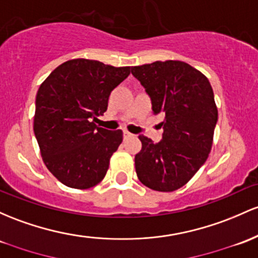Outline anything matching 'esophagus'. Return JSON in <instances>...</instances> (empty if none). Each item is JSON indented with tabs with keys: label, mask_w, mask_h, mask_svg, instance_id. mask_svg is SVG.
<instances>
[{
	"label": "esophagus",
	"mask_w": 258,
	"mask_h": 258,
	"mask_svg": "<svg viewBox=\"0 0 258 258\" xmlns=\"http://www.w3.org/2000/svg\"><path fill=\"white\" fill-rule=\"evenodd\" d=\"M132 136V134H130L128 131H123V138H128V137H131Z\"/></svg>",
	"instance_id": "34e87169"
}]
</instances>
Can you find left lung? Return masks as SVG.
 <instances>
[{"label": "left lung", "instance_id": "8db88e82", "mask_svg": "<svg viewBox=\"0 0 258 258\" xmlns=\"http://www.w3.org/2000/svg\"><path fill=\"white\" fill-rule=\"evenodd\" d=\"M163 114V140L140 136L136 172L147 187L171 192L182 187L207 160L213 144L218 109L213 89L202 72L182 61H155L131 69Z\"/></svg>", "mask_w": 258, "mask_h": 258}]
</instances>
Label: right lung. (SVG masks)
I'll return each mask as SVG.
<instances>
[{"label": "right lung", "mask_w": 258, "mask_h": 258, "mask_svg": "<svg viewBox=\"0 0 258 258\" xmlns=\"http://www.w3.org/2000/svg\"><path fill=\"white\" fill-rule=\"evenodd\" d=\"M131 67L73 58L41 83L35 100L34 134L46 168L63 185L86 189L105 177L122 131L95 124L107 109L110 93Z\"/></svg>", "instance_id": "add662e5"}]
</instances>
